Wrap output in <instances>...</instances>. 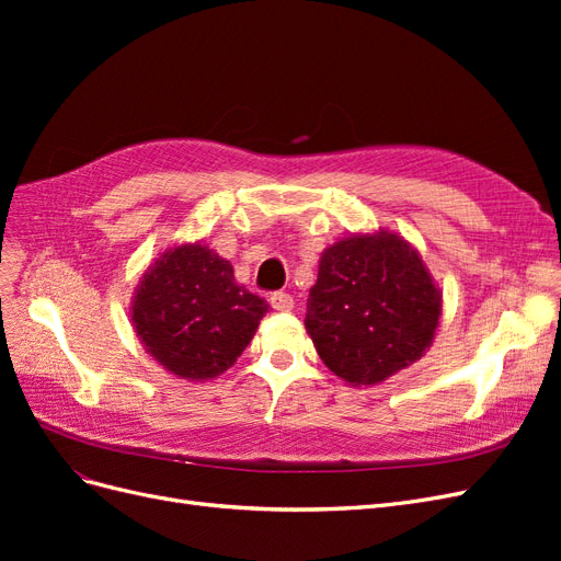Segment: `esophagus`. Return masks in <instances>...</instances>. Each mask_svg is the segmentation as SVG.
<instances>
[{"label": "esophagus", "mask_w": 561, "mask_h": 561, "mask_svg": "<svg viewBox=\"0 0 561 561\" xmlns=\"http://www.w3.org/2000/svg\"><path fill=\"white\" fill-rule=\"evenodd\" d=\"M268 301L276 311H293V307H295L293 295H287V293H274L268 297Z\"/></svg>", "instance_id": "esophagus-1"}]
</instances>
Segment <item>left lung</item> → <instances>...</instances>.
<instances>
[{"label": "left lung", "mask_w": 561, "mask_h": 561, "mask_svg": "<svg viewBox=\"0 0 561 561\" xmlns=\"http://www.w3.org/2000/svg\"><path fill=\"white\" fill-rule=\"evenodd\" d=\"M439 316L443 293L419 250L379 229L322 250L304 325L339 379L377 386L421 360Z\"/></svg>", "instance_id": "obj_1"}]
</instances>
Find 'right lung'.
Wrapping results in <instances>:
<instances>
[{
	"label": "right lung",
	"instance_id": "right-lung-1",
	"mask_svg": "<svg viewBox=\"0 0 561 561\" xmlns=\"http://www.w3.org/2000/svg\"><path fill=\"white\" fill-rule=\"evenodd\" d=\"M266 311L268 304L236 283L233 266L201 241L161 252L130 301L133 330L145 351L186 381L227 371Z\"/></svg>",
	"mask_w": 561,
	"mask_h": 561
}]
</instances>
